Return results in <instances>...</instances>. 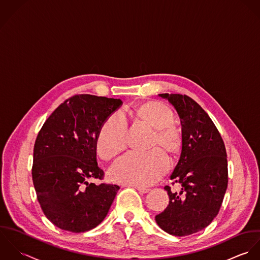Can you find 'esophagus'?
Listing matches in <instances>:
<instances>
[{
    "label": "esophagus",
    "mask_w": 260,
    "mask_h": 260,
    "mask_svg": "<svg viewBox=\"0 0 260 260\" xmlns=\"http://www.w3.org/2000/svg\"><path fill=\"white\" fill-rule=\"evenodd\" d=\"M132 187L137 189L142 194H146V193H148L150 191V189H147V188H144V187H139V186H132Z\"/></svg>",
    "instance_id": "esophagus-1"
}]
</instances>
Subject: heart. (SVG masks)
I'll return each mask as SVG.
<instances>
[{
	"mask_svg": "<svg viewBox=\"0 0 260 260\" xmlns=\"http://www.w3.org/2000/svg\"><path fill=\"white\" fill-rule=\"evenodd\" d=\"M135 114L155 128L152 146L158 145L166 152L175 155L182 147L181 131L173 124L174 113L164 104L151 102L134 109ZM127 121L117 111L109 115L101 127L95 147L99 155L109 159L125 148ZM170 161L158 149L148 153L131 152L119 157L109 169V179L115 183L147 187L155 184L168 171Z\"/></svg>",
	"mask_w": 260,
	"mask_h": 260,
	"instance_id": "heart-1",
	"label": "heart"
}]
</instances>
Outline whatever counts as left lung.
Masks as SVG:
<instances>
[{"mask_svg": "<svg viewBox=\"0 0 260 260\" xmlns=\"http://www.w3.org/2000/svg\"><path fill=\"white\" fill-rule=\"evenodd\" d=\"M158 96L180 117L182 151L170 177L180 185V192L165 187L169 205L155 219L165 232L187 236L206 228L219 212L228 184L226 149L212 119L195 101L182 94Z\"/></svg>", "mask_w": 260, "mask_h": 260, "instance_id": "left-lung-1", "label": "left lung"}]
</instances>
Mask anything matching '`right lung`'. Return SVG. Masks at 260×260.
<instances>
[{"instance_id":"add662e5","label":"right lung","mask_w":260,"mask_h":260,"mask_svg":"<svg viewBox=\"0 0 260 260\" xmlns=\"http://www.w3.org/2000/svg\"><path fill=\"white\" fill-rule=\"evenodd\" d=\"M122 102L90 94L59 105L39 132L32 178L37 199L55 226L69 232L88 231L104 221L119 187L95 185L103 179L95 141L106 118Z\"/></svg>"}]
</instances>
